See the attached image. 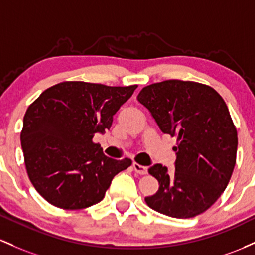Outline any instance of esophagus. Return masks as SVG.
Segmentation results:
<instances>
[{"label": "esophagus", "mask_w": 255, "mask_h": 255, "mask_svg": "<svg viewBox=\"0 0 255 255\" xmlns=\"http://www.w3.org/2000/svg\"><path fill=\"white\" fill-rule=\"evenodd\" d=\"M132 166H133V170H135L137 173L147 174V172H148V167H147V166H142V165L137 164V162H133Z\"/></svg>", "instance_id": "obj_1"}]
</instances>
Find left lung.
I'll return each mask as SVG.
<instances>
[{
    "mask_svg": "<svg viewBox=\"0 0 255 255\" xmlns=\"http://www.w3.org/2000/svg\"><path fill=\"white\" fill-rule=\"evenodd\" d=\"M137 100L160 130L178 141L173 172L161 164L148 170L159 190L145 197L147 205L173 218L205 212L225 190L236 164L237 131L224 100L208 85L177 79L143 88Z\"/></svg>",
    "mask_w": 255,
    "mask_h": 255,
    "instance_id": "8db88e82",
    "label": "left lung"
}]
</instances>
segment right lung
Masks as SVG:
<instances>
[{"label":"right lung","instance_id":"add662e5","mask_svg":"<svg viewBox=\"0 0 255 255\" xmlns=\"http://www.w3.org/2000/svg\"><path fill=\"white\" fill-rule=\"evenodd\" d=\"M136 88L64 82L30 105L20 135L25 166L49 204L64 210L90 207L104 199L114 176L132 164L106 156L93 137L110 130L113 116Z\"/></svg>","mask_w":255,"mask_h":255}]
</instances>
